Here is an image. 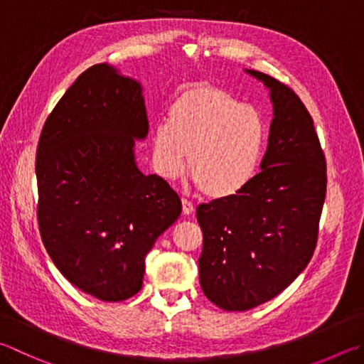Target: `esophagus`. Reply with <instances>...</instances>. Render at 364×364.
<instances>
[{"mask_svg": "<svg viewBox=\"0 0 364 364\" xmlns=\"http://www.w3.org/2000/svg\"><path fill=\"white\" fill-rule=\"evenodd\" d=\"M181 203H183V213H184V215L189 216V215L194 213L196 207H194L193 202L188 200V199H181Z\"/></svg>", "mask_w": 364, "mask_h": 364, "instance_id": "34e87169", "label": "esophagus"}]
</instances>
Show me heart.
<instances>
[{
  "label": "heart",
  "mask_w": 364,
  "mask_h": 364,
  "mask_svg": "<svg viewBox=\"0 0 364 364\" xmlns=\"http://www.w3.org/2000/svg\"><path fill=\"white\" fill-rule=\"evenodd\" d=\"M267 143V125L255 108L208 82L176 92L168 122L151 136L154 167L165 180L186 170L210 199H226L253 180Z\"/></svg>",
  "instance_id": "1"
}]
</instances>
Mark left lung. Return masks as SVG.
<instances>
[{"label":"left lung","mask_w":364,"mask_h":364,"mask_svg":"<svg viewBox=\"0 0 364 364\" xmlns=\"http://www.w3.org/2000/svg\"><path fill=\"white\" fill-rule=\"evenodd\" d=\"M247 73L274 105L261 171L240 193L197 207L200 287L229 312L270 301L307 267L326 197V161L307 108L272 76Z\"/></svg>","instance_id":"obj_1"}]
</instances>
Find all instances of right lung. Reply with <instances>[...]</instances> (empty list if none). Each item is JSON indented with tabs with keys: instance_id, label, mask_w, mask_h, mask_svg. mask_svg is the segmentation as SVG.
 Segmentation results:
<instances>
[{
	"instance_id": "obj_1",
	"label": "right lung",
	"mask_w": 364,
	"mask_h": 364,
	"mask_svg": "<svg viewBox=\"0 0 364 364\" xmlns=\"http://www.w3.org/2000/svg\"><path fill=\"white\" fill-rule=\"evenodd\" d=\"M148 129L141 84L98 63L65 92L39 136L43 243L65 279L100 301L140 291L144 257L181 215L170 184L136 167L135 140Z\"/></svg>"
}]
</instances>
